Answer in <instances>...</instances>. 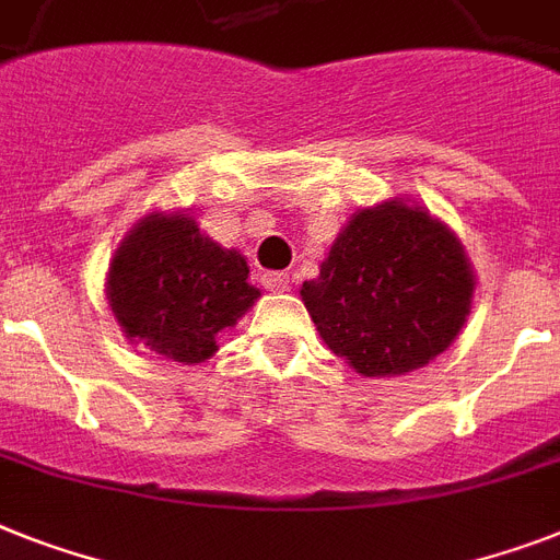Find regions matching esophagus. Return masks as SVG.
<instances>
[{
  "label": "esophagus",
  "instance_id": "obj_1",
  "mask_svg": "<svg viewBox=\"0 0 560 560\" xmlns=\"http://www.w3.org/2000/svg\"><path fill=\"white\" fill-rule=\"evenodd\" d=\"M261 284H265L270 293H284V290L290 288V276H288V272H281V270L265 272V276H261Z\"/></svg>",
  "mask_w": 560,
  "mask_h": 560
}]
</instances>
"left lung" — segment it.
I'll list each match as a JSON object with an SVG mask.
<instances>
[{"label": "left lung", "instance_id": "8db88e82", "mask_svg": "<svg viewBox=\"0 0 560 560\" xmlns=\"http://www.w3.org/2000/svg\"><path fill=\"white\" fill-rule=\"evenodd\" d=\"M471 290L475 276L448 226L420 207L385 201L351 218L302 299L336 357L365 376H397L454 342Z\"/></svg>", "mask_w": 560, "mask_h": 560}]
</instances>
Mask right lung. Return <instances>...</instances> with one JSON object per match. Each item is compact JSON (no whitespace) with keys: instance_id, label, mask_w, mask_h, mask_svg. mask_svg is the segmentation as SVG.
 I'll list each match as a JSON object with an SVG mask.
<instances>
[{"instance_id":"1","label":"right lung","mask_w":560,"mask_h":560,"mask_svg":"<svg viewBox=\"0 0 560 560\" xmlns=\"http://www.w3.org/2000/svg\"><path fill=\"white\" fill-rule=\"evenodd\" d=\"M235 249L218 247L186 215H149L108 267V304L129 339L175 362H203L215 336L253 307L258 290Z\"/></svg>"}]
</instances>
